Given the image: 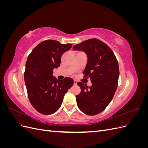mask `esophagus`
I'll list each match as a JSON object with an SVG mask.
<instances>
[{
    "label": "esophagus",
    "mask_w": 148,
    "mask_h": 148,
    "mask_svg": "<svg viewBox=\"0 0 148 148\" xmlns=\"http://www.w3.org/2000/svg\"><path fill=\"white\" fill-rule=\"evenodd\" d=\"M73 84L74 85H77V82L76 81V80H74V81H73Z\"/></svg>",
    "instance_id": "34e87169"
}]
</instances>
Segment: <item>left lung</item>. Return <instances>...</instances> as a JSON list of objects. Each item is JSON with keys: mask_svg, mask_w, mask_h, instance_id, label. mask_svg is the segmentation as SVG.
<instances>
[{"mask_svg": "<svg viewBox=\"0 0 148 148\" xmlns=\"http://www.w3.org/2000/svg\"><path fill=\"white\" fill-rule=\"evenodd\" d=\"M73 49L86 52L88 63L83 73L92 82L89 87L83 82L77 83L81 88V92L76 96L78 107L85 114L97 115L105 110L117 88L119 67L117 58L106 44L96 38L78 44Z\"/></svg>", "mask_w": 148, "mask_h": 148, "instance_id": "8db88e82", "label": "left lung"}]
</instances>
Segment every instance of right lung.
<instances>
[{
  "instance_id": "1",
  "label": "right lung",
  "mask_w": 148,
  "mask_h": 148,
  "mask_svg": "<svg viewBox=\"0 0 148 148\" xmlns=\"http://www.w3.org/2000/svg\"><path fill=\"white\" fill-rule=\"evenodd\" d=\"M71 44H62L55 40H45L28 56L24 73L28 99L38 112L51 115L59 109L73 79L63 80L52 76L53 69L60 66L61 56L71 49Z\"/></svg>"
}]
</instances>
